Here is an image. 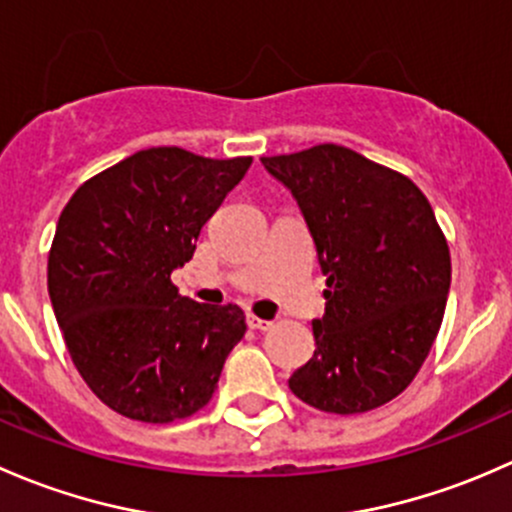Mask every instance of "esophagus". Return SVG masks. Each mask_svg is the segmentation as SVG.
<instances>
[{
	"label": "esophagus",
	"instance_id": "obj_1",
	"mask_svg": "<svg viewBox=\"0 0 512 512\" xmlns=\"http://www.w3.org/2000/svg\"><path fill=\"white\" fill-rule=\"evenodd\" d=\"M246 323H249V328L251 330H268L271 328V320H263V318H258V315H254V313H249L246 315Z\"/></svg>",
	"mask_w": 512,
	"mask_h": 512
}]
</instances>
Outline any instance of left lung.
I'll use <instances>...</instances> for the list:
<instances>
[{
	"instance_id": "left-lung-1",
	"label": "left lung",
	"mask_w": 512,
	"mask_h": 512,
	"mask_svg": "<svg viewBox=\"0 0 512 512\" xmlns=\"http://www.w3.org/2000/svg\"><path fill=\"white\" fill-rule=\"evenodd\" d=\"M261 162L291 189L328 276L315 352L288 387L328 414L392 402L424 365L451 286L429 199L409 177L333 142Z\"/></svg>"
}]
</instances>
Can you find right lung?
Returning a JSON list of instances; mask_svg holds the SVG:
<instances>
[{
  "mask_svg": "<svg viewBox=\"0 0 512 512\" xmlns=\"http://www.w3.org/2000/svg\"><path fill=\"white\" fill-rule=\"evenodd\" d=\"M251 167L150 147L76 189L49 251V295L68 355L105 407L170 424L207 407L246 333L239 305L179 295L172 271Z\"/></svg>",
  "mask_w": 512,
  "mask_h": 512,
  "instance_id": "add662e5",
  "label": "right lung"
}]
</instances>
